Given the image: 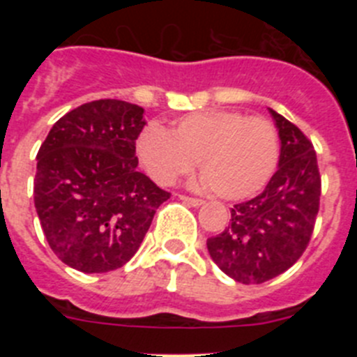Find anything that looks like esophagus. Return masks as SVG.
<instances>
[{"mask_svg":"<svg viewBox=\"0 0 357 357\" xmlns=\"http://www.w3.org/2000/svg\"><path fill=\"white\" fill-rule=\"evenodd\" d=\"M181 200H182V202H185V204H189V206H193V207H200L202 204H204V202H202L200 198L184 197V195H182V197H181Z\"/></svg>","mask_w":357,"mask_h":357,"instance_id":"esophagus-1","label":"esophagus"}]
</instances>
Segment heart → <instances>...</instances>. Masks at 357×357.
Returning a JSON list of instances; mask_svg holds the SVG:
<instances>
[{
    "mask_svg": "<svg viewBox=\"0 0 357 357\" xmlns=\"http://www.w3.org/2000/svg\"><path fill=\"white\" fill-rule=\"evenodd\" d=\"M137 155L155 182L169 185L195 168L202 184L225 200L257 193L279 160V132L263 116L238 110H202L175 123L172 134L148 125L137 139Z\"/></svg>",
    "mask_w": 357,
    "mask_h": 357,
    "instance_id": "heart-1",
    "label": "heart"
}]
</instances>
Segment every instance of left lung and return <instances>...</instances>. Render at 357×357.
Returning <instances> with one entry per match:
<instances>
[{"label":"left lung","mask_w":357,"mask_h":357,"mask_svg":"<svg viewBox=\"0 0 357 357\" xmlns=\"http://www.w3.org/2000/svg\"><path fill=\"white\" fill-rule=\"evenodd\" d=\"M270 114L279 128V168L263 193L236 204L222 234L207 239L214 263L241 284H263L301 259L320 209L313 143L284 116L273 109Z\"/></svg>","instance_id":"obj_1"}]
</instances>
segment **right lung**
<instances>
[{"label": "right lung", "instance_id": "1", "mask_svg": "<svg viewBox=\"0 0 357 357\" xmlns=\"http://www.w3.org/2000/svg\"><path fill=\"white\" fill-rule=\"evenodd\" d=\"M144 109L96 100L69 110L37 153L33 202L46 241L84 273L118 270L139 250L172 195L137 172Z\"/></svg>", "mask_w": 357, "mask_h": 357}]
</instances>
